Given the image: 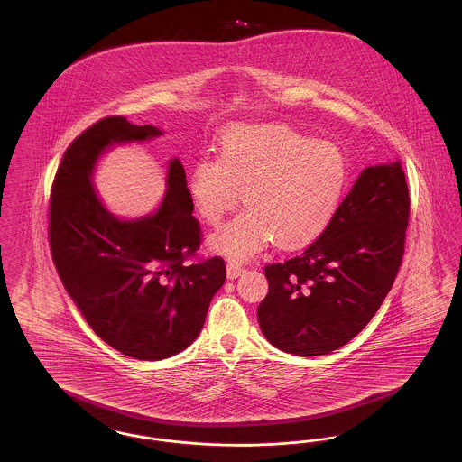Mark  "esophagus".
I'll list each match as a JSON object with an SVG mask.
<instances>
[{
  "instance_id": "1",
  "label": "esophagus",
  "mask_w": 462,
  "mask_h": 462,
  "mask_svg": "<svg viewBox=\"0 0 462 462\" xmlns=\"http://www.w3.org/2000/svg\"><path fill=\"white\" fill-rule=\"evenodd\" d=\"M242 273H244V266L242 264L236 263V262H228L226 263V277L228 279H237Z\"/></svg>"
}]
</instances>
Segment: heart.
<instances>
[{"instance_id":"heart-1","label":"heart","mask_w":462,"mask_h":462,"mask_svg":"<svg viewBox=\"0 0 462 462\" xmlns=\"http://www.w3.org/2000/svg\"><path fill=\"white\" fill-rule=\"evenodd\" d=\"M348 180L343 151L287 125H237L221 134L217 159L202 157L189 173L199 217L218 225L236 206L245 209L209 237V247L245 260L268 242L298 249L329 225Z\"/></svg>"}]
</instances>
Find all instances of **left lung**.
Listing matches in <instances>:
<instances>
[{
    "label": "left lung",
    "mask_w": 462,
    "mask_h": 462,
    "mask_svg": "<svg viewBox=\"0 0 462 462\" xmlns=\"http://www.w3.org/2000/svg\"><path fill=\"white\" fill-rule=\"evenodd\" d=\"M411 199L400 161L365 168L322 236L266 264L258 307L264 337L298 356L328 355L364 329L402 264Z\"/></svg>",
    "instance_id": "obj_1"
}]
</instances>
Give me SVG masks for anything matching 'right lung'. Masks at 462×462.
Listing matches in <instances>:
<instances>
[{
  "label": "right lung",
  "mask_w": 462,
  "mask_h": 462,
  "mask_svg": "<svg viewBox=\"0 0 462 462\" xmlns=\"http://www.w3.org/2000/svg\"><path fill=\"white\" fill-rule=\"evenodd\" d=\"M161 134L121 116L95 123L67 147L50 200V249L69 296L98 337L136 360H162L190 346L226 279L220 256L189 262L200 226L180 159L168 164L159 208L140 218L112 215L93 187L97 162L110 147Z\"/></svg>",
  "instance_id": "right-lung-1"
}]
</instances>
